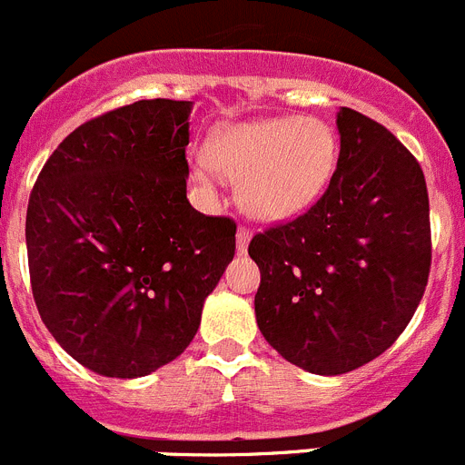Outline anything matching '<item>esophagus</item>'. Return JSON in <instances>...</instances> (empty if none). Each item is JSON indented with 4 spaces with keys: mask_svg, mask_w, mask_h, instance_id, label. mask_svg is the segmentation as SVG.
<instances>
[{
    "mask_svg": "<svg viewBox=\"0 0 465 465\" xmlns=\"http://www.w3.org/2000/svg\"><path fill=\"white\" fill-rule=\"evenodd\" d=\"M248 242H250V229L248 227H238V233H236L238 252H245V250H248Z\"/></svg>",
    "mask_w": 465,
    "mask_h": 465,
    "instance_id": "34e87169",
    "label": "esophagus"
}]
</instances>
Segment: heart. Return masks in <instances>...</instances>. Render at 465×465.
<instances>
[{"instance_id": "obj_1", "label": "heart", "mask_w": 465, "mask_h": 465, "mask_svg": "<svg viewBox=\"0 0 465 465\" xmlns=\"http://www.w3.org/2000/svg\"><path fill=\"white\" fill-rule=\"evenodd\" d=\"M331 127L315 118H266L224 124L208 136L203 160L238 178V202L250 215L282 220L311 206L336 166ZM208 183V169L196 171Z\"/></svg>"}]
</instances>
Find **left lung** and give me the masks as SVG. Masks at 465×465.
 <instances>
[{
	"label": "left lung",
	"instance_id": "obj_1",
	"mask_svg": "<svg viewBox=\"0 0 465 465\" xmlns=\"http://www.w3.org/2000/svg\"><path fill=\"white\" fill-rule=\"evenodd\" d=\"M341 154L324 194L294 220L254 233L257 326L273 350L317 375H341L394 345L430 271L424 171L363 113L336 115Z\"/></svg>",
	"mask_w": 465,
	"mask_h": 465
}]
</instances>
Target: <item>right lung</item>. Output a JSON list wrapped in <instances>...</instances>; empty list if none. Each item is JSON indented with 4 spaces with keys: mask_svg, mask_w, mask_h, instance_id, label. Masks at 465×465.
Here are the masks:
<instances>
[{
    "mask_svg": "<svg viewBox=\"0 0 465 465\" xmlns=\"http://www.w3.org/2000/svg\"><path fill=\"white\" fill-rule=\"evenodd\" d=\"M192 102L141 99L87 120L29 194L32 294L48 331L106 378H141L194 338L236 252V223L187 202Z\"/></svg>",
    "mask_w": 465,
    "mask_h": 465,
    "instance_id": "add662e5",
    "label": "right lung"
}]
</instances>
